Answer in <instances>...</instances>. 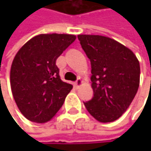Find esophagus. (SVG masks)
<instances>
[{
	"label": "esophagus",
	"mask_w": 151,
	"mask_h": 151,
	"mask_svg": "<svg viewBox=\"0 0 151 151\" xmlns=\"http://www.w3.org/2000/svg\"><path fill=\"white\" fill-rule=\"evenodd\" d=\"M74 84H75V86H76V88H79L81 85L83 84V81H82L81 78H79L76 81H75V83H74Z\"/></svg>",
	"instance_id": "obj_1"
}]
</instances>
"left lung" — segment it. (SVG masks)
<instances>
[{
    "label": "left lung",
    "instance_id": "8db88e82",
    "mask_svg": "<svg viewBox=\"0 0 151 151\" xmlns=\"http://www.w3.org/2000/svg\"><path fill=\"white\" fill-rule=\"evenodd\" d=\"M91 65L93 98L84 102L91 115L101 123L119 119L129 107L139 86L140 66L136 55L113 38L78 35Z\"/></svg>",
    "mask_w": 151,
    "mask_h": 151
}]
</instances>
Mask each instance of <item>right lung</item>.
Returning a JSON list of instances; mask_svg holds the SVG:
<instances>
[{"label": "right lung", "instance_id": "obj_1", "mask_svg": "<svg viewBox=\"0 0 151 151\" xmlns=\"http://www.w3.org/2000/svg\"><path fill=\"white\" fill-rule=\"evenodd\" d=\"M76 38L73 34H38L15 55L10 72L12 92L18 109L29 121H50L72 89V85L60 79L56 60Z\"/></svg>", "mask_w": 151, "mask_h": 151}]
</instances>
